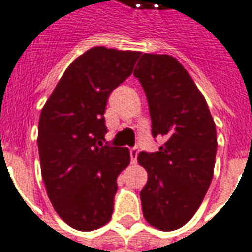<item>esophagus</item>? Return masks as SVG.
<instances>
[{"label": "esophagus", "mask_w": 252, "mask_h": 252, "mask_svg": "<svg viewBox=\"0 0 252 252\" xmlns=\"http://www.w3.org/2000/svg\"><path fill=\"white\" fill-rule=\"evenodd\" d=\"M138 148H131L130 149V158H131V163L137 162V155H138Z\"/></svg>", "instance_id": "1"}]
</instances>
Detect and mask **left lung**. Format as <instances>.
Instances as JSON below:
<instances>
[{"instance_id":"left-lung-1","label":"left lung","mask_w":252,"mask_h":252,"mask_svg":"<svg viewBox=\"0 0 252 252\" xmlns=\"http://www.w3.org/2000/svg\"><path fill=\"white\" fill-rule=\"evenodd\" d=\"M134 76L147 94L152 136L166 138L156 152H140L148 173L140 192L151 226L170 232L195 216L209 189L216 164L217 130L202 92L170 55L144 53Z\"/></svg>"}]
</instances>
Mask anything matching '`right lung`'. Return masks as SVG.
I'll use <instances>...</instances> for the list:
<instances>
[{
	"instance_id": "1",
	"label": "right lung",
	"mask_w": 252,
	"mask_h": 252,
	"mask_svg": "<svg viewBox=\"0 0 252 252\" xmlns=\"http://www.w3.org/2000/svg\"><path fill=\"white\" fill-rule=\"evenodd\" d=\"M140 52L96 46L64 71L38 125L41 174L52 206L68 226L90 232L108 223L127 148L103 141L111 92L130 76Z\"/></svg>"
}]
</instances>
